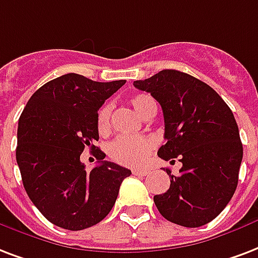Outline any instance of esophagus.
Instances as JSON below:
<instances>
[{
    "mask_svg": "<svg viewBox=\"0 0 258 258\" xmlns=\"http://www.w3.org/2000/svg\"><path fill=\"white\" fill-rule=\"evenodd\" d=\"M133 173L135 174V176H146V174H149V170L147 169H134Z\"/></svg>",
    "mask_w": 258,
    "mask_h": 258,
    "instance_id": "esophagus-1",
    "label": "esophagus"
}]
</instances>
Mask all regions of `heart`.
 Returning a JSON list of instances; mask_svg holds the SVG:
<instances>
[{
	"label": "heart",
	"instance_id": "1",
	"mask_svg": "<svg viewBox=\"0 0 258 258\" xmlns=\"http://www.w3.org/2000/svg\"><path fill=\"white\" fill-rule=\"evenodd\" d=\"M131 107L135 109L138 115L146 117L151 112L157 111L155 101L149 94H135L130 98ZM109 117H111V107L104 105L97 115V128L100 134L108 133L109 130ZM153 143L142 137H121L116 138L109 146V155L121 165L127 166H141L145 164L150 154Z\"/></svg>",
	"mask_w": 258,
	"mask_h": 258
}]
</instances>
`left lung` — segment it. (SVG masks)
Returning <instances> with one entry per match:
<instances>
[{
  "mask_svg": "<svg viewBox=\"0 0 258 258\" xmlns=\"http://www.w3.org/2000/svg\"><path fill=\"white\" fill-rule=\"evenodd\" d=\"M134 86L149 92L164 112L166 143L158 155L182 164L178 176L165 169L170 186L154 196L158 211L184 227L211 222L238 184L243 149L233 112L211 86L178 70H161Z\"/></svg>",
  "mask_w": 258,
  "mask_h": 258,
  "instance_id": "obj_1",
  "label": "left lung"
}]
</instances>
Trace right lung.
<instances>
[{"label": "right lung", "instance_id": "obj_1", "mask_svg": "<svg viewBox=\"0 0 258 258\" xmlns=\"http://www.w3.org/2000/svg\"><path fill=\"white\" fill-rule=\"evenodd\" d=\"M124 80L92 81L69 73L47 82L28 100L19 119L16 160L29 199L47 221L62 229L97 225L113 207L131 170L104 161L85 170L80 157L98 150L97 115Z\"/></svg>", "mask_w": 258, "mask_h": 258}]
</instances>
